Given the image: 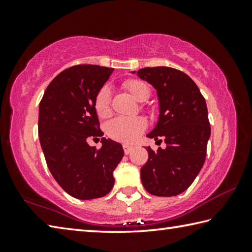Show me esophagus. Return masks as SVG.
<instances>
[{"label": "esophagus", "mask_w": 252, "mask_h": 252, "mask_svg": "<svg viewBox=\"0 0 252 252\" xmlns=\"http://www.w3.org/2000/svg\"><path fill=\"white\" fill-rule=\"evenodd\" d=\"M123 150H125L126 155H130L132 150H133V147L129 146V144H123Z\"/></svg>", "instance_id": "1"}]
</instances>
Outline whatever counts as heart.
Wrapping results in <instances>:
<instances>
[{"mask_svg":"<svg viewBox=\"0 0 252 252\" xmlns=\"http://www.w3.org/2000/svg\"><path fill=\"white\" fill-rule=\"evenodd\" d=\"M126 90L136 101L144 102L150 96V87L147 82L138 79H130L122 83ZM111 92L108 87H102L94 97V110L100 118H106L111 112ZM146 119L136 118H116L108 125V133L111 138L120 142L132 143L147 129Z\"/></svg>","mask_w":252,"mask_h":252,"instance_id":"b5f03b06","label":"heart"}]
</instances>
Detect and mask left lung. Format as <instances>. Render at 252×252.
I'll use <instances>...</instances> for the list:
<instances>
[{"label":"left lung","mask_w":252,"mask_h":252,"mask_svg":"<svg viewBox=\"0 0 252 252\" xmlns=\"http://www.w3.org/2000/svg\"><path fill=\"white\" fill-rule=\"evenodd\" d=\"M138 76L156 89L160 105L159 120L147 136L167 143V148L157 151L147 148L142 185L158 197L180 194L194 181L206 160L211 132L206 100L192 79L173 67H144Z\"/></svg>","instance_id":"left-lung-1"}]
</instances>
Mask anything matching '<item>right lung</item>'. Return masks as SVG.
Returning a JSON list of instances; mask_svg holds the SVG:
<instances>
[{
  "instance_id": "1",
  "label": "right lung",
  "mask_w": 252,
  "mask_h": 252,
  "mask_svg": "<svg viewBox=\"0 0 252 252\" xmlns=\"http://www.w3.org/2000/svg\"><path fill=\"white\" fill-rule=\"evenodd\" d=\"M114 69L80 64L51 81L39 106V136L46 164L60 187L72 197H104L114 185L113 171L125 151L120 143L102 138L96 149L89 136H102L94 110L97 91Z\"/></svg>"
}]
</instances>
